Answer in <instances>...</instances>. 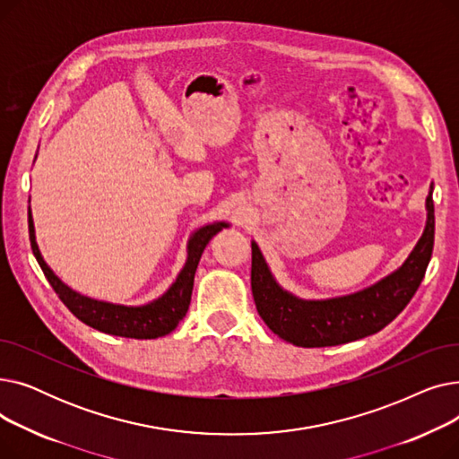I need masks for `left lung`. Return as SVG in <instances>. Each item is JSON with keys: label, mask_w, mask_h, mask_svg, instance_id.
Masks as SVG:
<instances>
[{"label": "left lung", "mask_w": 459, "mask_h": 459, "mask_svg": "<svg viewBox=\"0 0 459 459\" xmlns=\"http://www.w3.org/2000/svg\"><path fill=\"white\" fill-rule=\"evenodd\" d=\"M433 184L426 197V227L400 268L353 294L303 299L284 290L258 244L251 242V290L260 318L282 341L301 348L339 346L365 339L391 324L420 286L433 251Z\"/></svg>", "instance_id": "8db88e82"}]
</instances>
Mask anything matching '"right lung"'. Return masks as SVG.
I'll return each instance as SVG.
<instances>
[{
	"mask_svg": "<svg viewBox=\"0 0 459 459\" xmlns=\"http://www.w3.org/2000/svg\"><path fill=\"white\" fill-rule=\"evenodd\" d=\"M28 225H30L31 249L39 262V266L44 272L48 282L52 284L59 299L66 305V308L78 320L91 325L92 329L113 334V336H125V339H160V336H165L177 329L178 322L186 316V312L189 308L193 279H195L199 260L206 246L217 232L230 227L227 221H215L193 230L187 239L186 262L180 273L177 275L175 282L169 286L160 298L144 305H118V303L94 299L72 290V288L65 284L54 273V270L48 266L37 246L31 204L28 206Z\"/></svg>",
	"mask_w": 459,
	"mask_h": 459,
	"instance_id": "obj_1",
	"label": "right lung"
}]
</instances>
